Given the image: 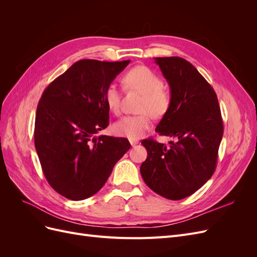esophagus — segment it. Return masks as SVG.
I'll return each instance as SVG.
<instances>
[{
	"mask_svg": "<svg viewBox=\"0 0 257 257\" xmlns=\"http://www.w3.org/2000/svg\"><path fill=\"white\" fill-rule=\"evenodd\" d=\"M130 143H131V145H132V146L134 147V146H136L139 142L137 141V139H130Z\"/></svg>",
	"mask_w": 257,
	"mask_h": 257,
	"instance_id": "1",
	"label": "esophagus"
}]
</instances>
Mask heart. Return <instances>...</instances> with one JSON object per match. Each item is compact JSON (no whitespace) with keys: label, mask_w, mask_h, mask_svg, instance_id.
<instances>
[{"label":"heart","mask_w":257,"mask_h":257,"mask_svg":"<svg viewBox=\"0 0 257 257\" xmlns=\"http://www.w3.org/2000/svg\"><path fill=\"white\" fill-rule=\"evenodd\" d=\"M123 84L127 90H134L142 93L136 115H125L116 121L112 130L115 135L127 137L130 139L138 138L150 127L151 115L161 118L170 106V94L163 88L160 76L147 66H135L131 68L123 76ZM106 104L113 113L120 112L121 91L118 85L111 83L105 92Z\"/></svg>","instance_id":"1"}]
</instances>
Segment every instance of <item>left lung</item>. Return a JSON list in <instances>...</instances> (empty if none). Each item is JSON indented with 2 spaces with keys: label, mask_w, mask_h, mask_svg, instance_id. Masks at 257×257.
<instances>
[{
  "label": "left lung",
  "mask_w": 257,
  "mask_h": 257,
  "mask_svg": "<svg viewBox=\"0 0 257 257\" xmlns=\"http://www.w3.org/2000/svg\"><path fill=\"white\" fill-rule=\"evenodd\" d=\"M170 88V106L155 132L175 138L169 146L145 139L141 166L146 184L159 195L179 200L192 195L213 175L223 136L214 90L190 62L154 58Z\"/></svg>",
  "instance_id": "1"
}]
</instances>
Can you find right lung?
<instances>
[{"instance_id": "obj_1", "label": "right lung", "mask_w": 257, "mask_h": 257, "mask_svg": "<svg viewBox=\"0 0 257 257\" xmlns=\"http://www.w3.org/2000/svg\"><path fill=\"white\" fill-rule=\"evenodd\" d=\"M128 63L80 60L44 91L35 149L46 179L62 196L82 200L94 195L131 148L126 138L96 137L109 122L106 89Z\"/></svg>"}]
</instances>
